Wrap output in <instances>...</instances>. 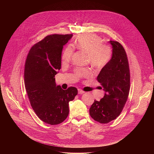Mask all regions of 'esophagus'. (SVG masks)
I'll return each mask as SVG.
<instances>
[{"instance_id": "34e87169", "label": "esophagus", "mask_w": 154, "mask_h": 154, "mask_svg": "<svg viewBox=\"0 0 154 154\" xmlns=\"http://www.w3.org/2000/svg\"><path fill=\"white\" fill-rule=\"evenodd\" d=\"M84 93H85V92L83 90H82L81 89H78V94H82Z\"/></svg>"}]
</instances>
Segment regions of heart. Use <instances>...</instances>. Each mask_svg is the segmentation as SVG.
<instances>
[{
  "label": "heart",
  "mask_w": 154,
  "mask_h": 154,
  "mask_svg": "<svg viewBox=\"0 0 154 154\" xmlns=\"http://www.w3.org/2000/svg\"><path fill=\"white\" fill-rule=\"evenodd\" d=\"M103 43V39L100 36L95 34H86L80 35L76 38L75 46L88 54L89 61L92 66L101 69L109 63L112 56L111 47ZM73 53L72 46H67L62 56V63H68ZM75 72L76 75L80 78H88L92 75L91 71L87 68H78Z\"/></svg>",
  "instance_id": "b5f03b06"
}]
</instances>
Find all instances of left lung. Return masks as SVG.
<instances>
[{
    "label": "left lung",
    "instance_id": "left-lung-1",
    "mask_svg": "<svg viewBox=\"0 0 154 154\" xmlns=\"http://www.w3.org/2000/svg\"><path fill=\"white\" fill-rule=\"evenodd\" d=\"M112 56L102 68L97 81L105 91L100 101L94 100L89 114L95 121L106 124L116 119L127 101L130 90V70L125 48L117 42L110 41Z\"/></svg>",
    "mask_w": 154,
    "mask_h": 154
}]
</instances>
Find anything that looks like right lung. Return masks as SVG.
<instances>
[{
	"instance_id": "right-lung-1",
	"label": "right lung",
	"mask_w": 154,
	"mask_h": 154,
	"mask_svg": "<svg viewBox=\"0 0 154 154\" xmlns=\"http://www.w3.org/2000/svg\"><path fill=\"white\" fill-rule=\"evenodd\" d=\"M72 34H53L34 44L25 65L24 83L32 109L44 123L56 125L68 116L69 103L78 94L75 87L63 90L54 76L61 68L63 45Z\"/></svg>"
}]
</instances>
